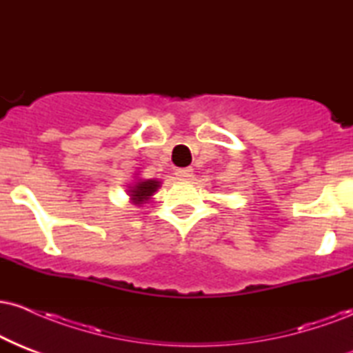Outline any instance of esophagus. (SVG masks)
I'll return each instance as SVG.
<instances>
[{
  "label": "esophagus",
  "instance_id": "1",
  "mask_svg": "<svg viewBox=\"0 0 353 353\" xmlns=\"http://www.w3.org/2000/svg\"><path fill=\"white\" fill-rule=\"evenodd\" d=\"M192 169L190 168H184V169H176V176L179 177V179H189V177H192Z\"/></svg>",
  "mask_w": 353,
  "mask_h": 353
}]
</instances>
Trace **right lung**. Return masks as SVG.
I'll use <instances>...</instances> for the list:
<instances>
[{
    "mask_svg": "<svg viewBox=\"0 0 353 353\" xmlns=\"http://www.w3.org/2000/svg\"><path fill=\"white\" fill-rule=\"evenodd\" d=\"M157 188H159V181H154V179L141 181L131 189V196L134 197V201L143 202L144 199H148L149 196H152V194L157 190Z\"/></svg>",
    "mask_w": 353,
    "mask_h": 353,
    "instance_id": "1",
    "label": "right lung"
}]
</instances>
